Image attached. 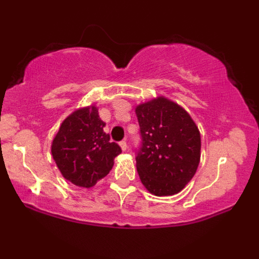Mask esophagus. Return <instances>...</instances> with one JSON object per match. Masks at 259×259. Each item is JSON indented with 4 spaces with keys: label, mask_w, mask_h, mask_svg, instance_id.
<instances>
[{
    "label": "esophagus",
    "mask_w": 259,
    "mask_h": 259,
    "mask_svg": "<svg viewBox=\"0 0 259 259\" xmlns=\"http://www.w3.org/2000/svg\"><path fill=\"white\" fill-rule=\"evenodd\" d=\"M119 146H120V148L123 151H126V148H127V145H126V141H120L119 142Z\"/></svg>",
    "instance_id": "obj_1"
}]
</instances>
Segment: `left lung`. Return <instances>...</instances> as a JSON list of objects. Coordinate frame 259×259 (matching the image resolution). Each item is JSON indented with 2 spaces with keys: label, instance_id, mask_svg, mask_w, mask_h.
<instances>
[{
  "label": "left lung",
  "instance_id": "1",
  "mask_svg": "<svg viewBox=\"0 0 259 259\" xmlns=\"http://www.w3.org/2000/svg\"><path fill=\"white\" fill-rule=\"evenodd\" d=\"M135 112L142 140L136 152L140 180L152 195L178 194L200 164V130L183 107L163 96L141 103Z\"/></svg>",
  "mask_w": 259,
  "mask_h": 259
}]
</instances>
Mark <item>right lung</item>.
Masks as SVG:
<instances>
[{
    "label": "right lung",
    "mask_w": 259,
    "mask_h": 259,
    "mask_svg": "<svg viewBox=\"0 0 259 259\" xmlns=\"http://www.w3.org/2000/svg\"><path fill=\"white\" fill-rule=\"evenodd\" d=\"M95 106L84 107L68 115L52 141L51 152L64 179L80 187H92L109 173L114 158L121 153L119 145L109 141L103 132Z\"/></svg>",
    "instance_id": "right-lung-1"
}]
</instances>
